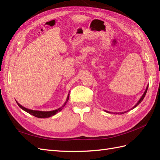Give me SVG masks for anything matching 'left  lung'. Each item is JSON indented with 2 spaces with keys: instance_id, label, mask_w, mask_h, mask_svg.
Segmentation results:
<instances>
[{
  "instance_id": "8db88e82",
  "label": "left lung",
  "mask_w": 160,
  "mask_h": 160,
  "mask_svg": "<svg viewBox=\"0 0 160 160\" xmlns=\"http://www.w3.org/2000/svg\"><path fill=\"white\" fill-rule=\"evenodd\" d=\"M148 86H147V89H146V90H145V91H144V94L142 95V96L140 98V99L139 100V101L138 102H137V104L135 105V106L132 107V108H131V109H133V108H135V107H136L138 105L140 104V103H141V102L143 100V99L144 98V97H145V96H146V93H147V90H148ZM131 109H129V110H131ZM129 110H128V111H124V112H121V113H113V112H112V113H114V114H123V113H126V112H128V111H129ZM106 112H107V113H111V112H108V111H105Z\"/></svg>"
}]
</instances>
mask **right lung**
<instances>
[{
  "label": "right lung",
  "instance_id": "add662e5",
  "mask_svg": "<svg viewBox=\"0 0 160 160\" xmlns=\"http://www.w3.org/2000/svg\"><path fill=\"white\" fill-rule=\"evenodd\" d=\"M69 93L68 94L67 98V100H66V102H64V104L62 105V107L58 108H57V109H56V110L50 111H41L31 110V109H29V108H25V107H22V105H20L17 101H16V102L17 104L18 105L20 108H21L23 111L28 112V113L33 115V116H35V117H36V118H47L52 117V116H53V115L57 114L58 113V112L61 111V110L62 109L63 107H64V106H65V104H66V103L67 102L68 100H69Z\"/></svg>",
  "mask_w": 160,
  "mask_h": 160
}]
</instances>
